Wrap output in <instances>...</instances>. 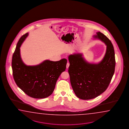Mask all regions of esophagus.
I'll return each instance as SVG.
<instances>
[{
	"mask_svg": "<svg viewBox=\"0 0 129 129\" xmlns=\"http://www.w3.org/2000/svg\"><path fill=\"white\" fill-rule=\"evenodd\" d=\"M69 66H70V63H67L66 64V68L68 69Z\"/></svg>",
	"mask_w": 129,
	"mask_h": 129,
	"instance_id": "esophagus-1",
	"label": "esophagus"
}]
</instances>
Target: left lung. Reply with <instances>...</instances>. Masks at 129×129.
Here are the masks:
<instances>
[{
	"label": "left lung",
	"mask_w": 129,
	"mask_h": 129,
	"mask_svg": "<svg viewBox=\"0 0 129 129\" xmlns=\"http://www.w3.org/2000/svg\"><path fill=\"white\" fill-rule=\"evenodd\" d=\"M94 38L107 46L106 53L100 62L89 63L81 53L69 56L71 85L76 96L83 100L95 98L106 91L115 70V53L111 41L100 32H97Z\"/></svg>",
	"instance_id": "8db88e82"
}]
</instances>
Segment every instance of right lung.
<instances>
[{
	"instance_id": "right-lung-1",
	"label": "right lung",
	"mask_w": 129,
	"mask_h": 129,
	"mask_svg": "<svg viewBox=\"0 0 129 129\" xmlns=\"http://www.w3.org/2000/svg\"><path fill=\"white\" fill-rule=\"evenodd\" d=\"M28 35L25 33L20 38L13 53V77L26 95L34 99H44L53 92L58 79L66 70L67 60L66 58L58 61L46 60L37 66L25 65L20 57V47Z\"/></svg>"
}]
</instances>
